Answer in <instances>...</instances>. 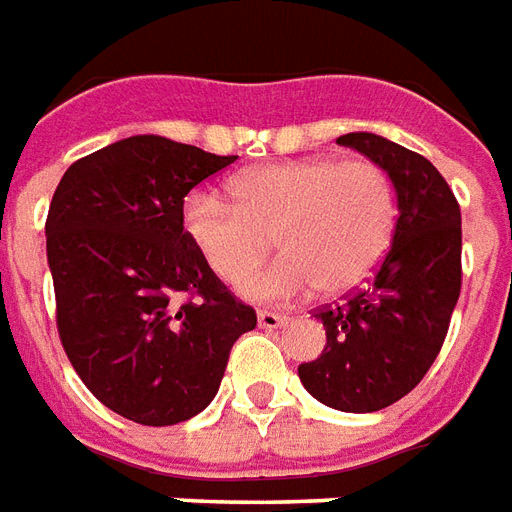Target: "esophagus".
Listing matches in <instances>:
<instances>
[{"label": "esophagus", "instance_id": "34e87169", "mask_svg": "<svg viewBox=\"0 0 512 512\" xmlns=\"http://www.w3.org/2000/svg\"><path fill=\"white\" fill-rule=\"evenodd\" d=\"M257 323H260V328H282V325L287 323V314L282 312H268V309H263V312H257Z\"/></svg>", "mask_w": 512, "mask_h": 512}]
</instances>
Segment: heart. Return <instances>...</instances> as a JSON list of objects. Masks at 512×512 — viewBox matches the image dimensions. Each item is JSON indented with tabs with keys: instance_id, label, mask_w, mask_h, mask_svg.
<instances>
[{
	"instance_id": "1",
	"label": "heart",
	"mask_w": 512,
	"mask_h": 512,
	"mask_svg": "<svg viewBox=\"0 0 512 512\" xmlns=\"http://www.w3.org/2000/svg\"><path fill=\"white\" fill-rule=\"evenodd\" d=\"M233 200L195 189L184 200V230L217 276L238 282L265 259L273 236L288 252L241 290L255 301L350 293L391 249L399 200L380 162L306 157L246 170Z\"/></svg>"
}]
</instances>
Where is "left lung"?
I'll return each instance as SVG.
<instances>
[{
    "label": "left lung",
    "instance_id": "left-lung-1",
    "mask_svg": "<svg viewBox=\"0 0 512 512\" xmlns=\"http://www.w3.org/2000/svg\"><path fill=\"white\" fill-rule=\"evenodd\" d=\"M391 173L399 222L369 285L314 309L320 358L298 366L314 399L342 412H377L404 399L442 350L461 293V208L434 165L372 132L336 138Z\"/></svg>",
    "mask_w": 512,
    "mask_h": 512
}]
</instances>
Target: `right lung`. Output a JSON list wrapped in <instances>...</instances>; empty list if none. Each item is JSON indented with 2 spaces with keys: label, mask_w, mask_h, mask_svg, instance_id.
I'll use <instances>...</instances> for the list:
<instances>
[{
  "label": "right lung",
  "mask_w": 512,
  "mask_h": 512,
  "mask_svg": "<svg viewBox=\"0 0 512 512\" xmlns=\"http://www.w3.org/2000/svg\"><path fill=\"white\" fill-rule=\"evenodd\" d=\"M238 157L135 135L73 162L45 219L56 331L83 385L121 418L206 410L257 314L184 230V198Z\"/></svg>",
  "instance_id": "right-lung-1"
}]
</instances>
